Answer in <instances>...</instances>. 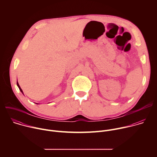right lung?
<instances>
[{
	"label": "right lung",
	"instance_id": "right-lung-1",
	"mask_svg": "<svg viewBox=\"0 0 157 157\" xmlns=\"http://www.w3.org/2000/svg\"><path fill=\"white\" fill-rule=\"evenodd\" d=\"M17 86H18V87H19V89H20V91L22 93H23V91H22V90H21V89L20 88V86H19V84H18V82H17Z\"/></svg>",
	"mask_w": 157,
	"mask_h": 157
}]
</instances>
